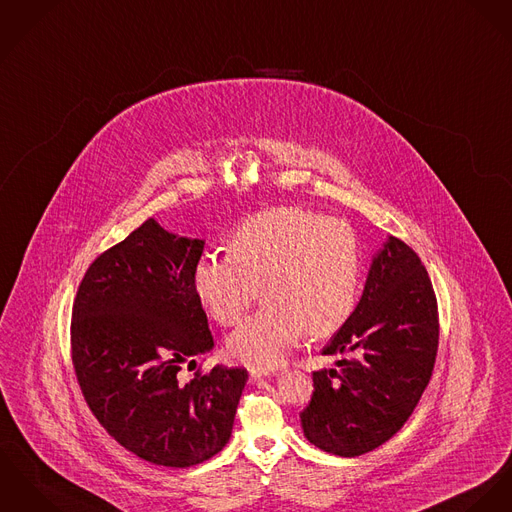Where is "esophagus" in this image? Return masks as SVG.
Listing matches in <instances>:
<instances>
[{"mask_svg":"<svg viewBox=\"0 0 512 512\" xmlns=\"http://www.w3.org/2000/svg\"><path fill=\"white\" fill-rule=\"evenodd\" d=\"M268 375H270V373L262 372V370H254V368L250 370V379H252V381H258V379H262V377H268Z\"/></svg>","mask_w":512,"mask_h":512,"instance_id":"obj_1","label":"esophagus"}]
</instances>
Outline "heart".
<instances>
[{
	"label": "heart",
	"instance_id": "obj_1",
	"mask_svg": "<svg viewBox=\"0 0 512 512\" xmlns=\"http://www.w3.org/2000/svg\"><path fill=\"white\" fill-rule=\"evenodd\" d=\"M360 279V240L346 221L274 207L240 223L229 252L201 256L193 289L213 321L233 326L262 285L266 303L231 334L229 354L254 370H272L307 332L323 338L350 319Z\"/></svg>",
	"mask_w": 512,
	"mask_h": 512
}]
</instances>
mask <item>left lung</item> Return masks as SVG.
<instances>
[{
	"label": "left lung",
	"instance_id": "1",
	"mask_svg": "<svg viewBox=\"0 0 512 512\" xmlns=\"http://www.w3.org/2000/svg\"><path fill=\"white\" fill-rule=\"evenodd\" d=\"M438 332L426 268L411 246L389 236L373 256L360 303L323 350L350 358L313 373L315 391L301 413L307 440L356 458L393 438L430 381Z\"/></svg>",
	"mask_w": 512,
	"mask_h": 512
}]
</instances>
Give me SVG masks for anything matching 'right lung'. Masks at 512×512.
Segmentation results:
<instances>
[{
	"instance_id": "right-lung-1",
	"label": "right lung",
	"mask_w": 512,
	"mask_h": 512,
	"mask_svg": "<svg viewBox=\"0 0 512 512\" xmlns=\"http://www.w3.org/2000/svg\"><path fill=\"white\" fill-rule=\"evenodd\" d=\"M203 240L148 219L93 260L72 309V364L99 424L150 464L189 467L231 438L244 368L178 372L213 348L193 289Z\"/></svg>"
}]
</instances>
